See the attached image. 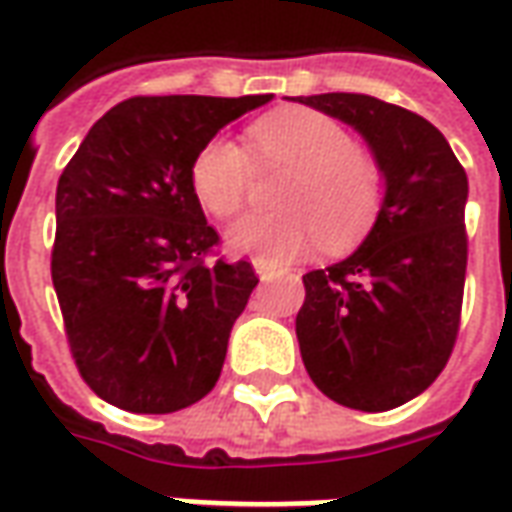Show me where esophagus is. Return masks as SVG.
I'll return each instance as SVG.
<instances>
[{"mask_svg": "<svg viewBox=\"0 0 512 512\" xmlns=\"http://www.w3.org/2000/svg\"><path fill=\"white\" fill-rule=\"evenodd\" d=\"M253 270H256V275H259L262 281H273V278H278V275H284V270L273 267V264L267 262V259H262V256H256V259H253Z\"/></svg>", "mask_w": 512, "mask_h": 512, "instance_id": "esophagus-1", "label": "esophagus"}]
</instances>
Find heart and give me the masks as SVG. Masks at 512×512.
<instances>
[{
  "label": "heart",
  "instance_id": "obj_1",
  "mask_svg": "<svg viewBox=\"0 0 512 512\" xmlns=\"http://www.w3.org/2000/svg\"><path fill=\"white\" fill-rule=\"evenodd\" d=\"M248 148L256 162L286 168L275 187L284 209L234 223L228 245L237 253L286 262L317 242L347 248L372 226L383 204V170L336 118L308 107L270 112L248 129ZM248 176V154L231 137H212L192 157L190 187L209 215H237Z\"/></svg>",
  "mask_w": 512,
  "mask_h": 512
}]
</instances>
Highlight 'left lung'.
Wrapping results in <instances>:
<instances>
[{"label": "left lung", "mask_w": 512, "mask_h": 512, "mask_svg": "<svg viewBox=\"0 0 512 512\" xmlns=\"http://www.w3.org/2000/svg\"><path fill=\"white\" fill-rule=\"evenodd\" d=\"M295 101L353 126L383 170V204L364 242L303 275L300 355L333 402L391 411L441 375L458 339L469 179L447 137L416 112L364 93Z\"/></svg>", "instance_id": "8db88e82"}]
</instances>
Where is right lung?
I'll return each mask as SVG.
<instances>
[{
  "mask_svg": "<svg viewBox=\"0 0 512 512\" xmlns=\"http://www.w3.org/2000/svg\"><path fill=\"white\" fill-rule=\"evenodd\" d=\"M262 96H137L90 126L57 181L52 281L79 375L132 413L215 389L259 278L204 256L217 231L190 187L198 148Z\"/></svg>",
  "mask_w": 512,
  "mask_h": 512,
  "instance_id": "obj_1",
  "label": "right lung"
}]
</instances>
